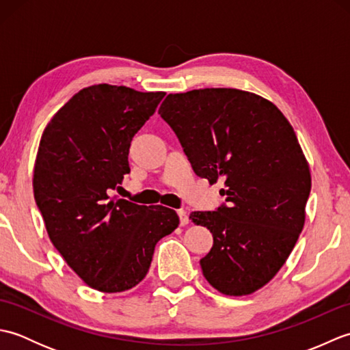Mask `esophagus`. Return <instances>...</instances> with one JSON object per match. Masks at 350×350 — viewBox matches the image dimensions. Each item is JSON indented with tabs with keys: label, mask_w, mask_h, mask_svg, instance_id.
Masks as SVG:
<instances>
[{
	"label": "esophagus",
	"mask_w": 350,
	"mask_h": 350,
	"mask_svg": "<svg viewBox=\"0 0 350 350\" xmlns=\"http://www.w3.org/2000/svg\"><path fill=\"white\" fill-rule=\"evenodd\" d=\"M177 215H179V218H180V226H187L188 222H189V217H188V213H187V211H177Z\"/></svg>",
	"instance_id": "1"
}]
</instances>
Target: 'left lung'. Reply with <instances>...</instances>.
Here are the masks:
<instances>
[{"instance_id": "obj_1", "label": "left lung", "mask_w": 350, "mask_h": 350, "mask_svg": "<svg viewBox=\"0 0 350 350\" xmlns=\"http://www.w3.org/2000/svg\"><path fill=\"white\" fill-rule=\"evenodd\" d=\"M159 114L196 174L227 187V204L189 217L213 236L200 260L204 278L224 295L256 292L286 263L306 222L311 176L292 124L272 102L236 88L168 94Z\"/></svg>"}]
</instances>
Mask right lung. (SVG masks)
Returning <instances> with one entry per match:
<instances>
[{"label":"right lung","mask_w":350,"mask_h":350,"mask_svg":"<svg viewBox=\"0 0 350 350\" xmlns=\"http://www.w3.org/2000/svg\"><path fill=\"white\" fill-rule=\"evenodd\" d=\"M163 96L124 85L87 87L43 131L34 163L36 204L64 262L99 292L135 287L156 243L179 226L168 207L148 209L108 196L131 171V141Z\"/></svg>","instance_id":"obj_1"}]
</instances>
